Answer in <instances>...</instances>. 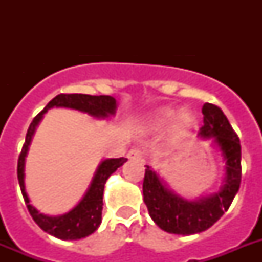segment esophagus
I'll return each mask as SVG.
<instances>
[{
    "label": "esophagus",
    "mask_w": 262,
    "mask_h": 262,
    "mask_svg": "<svg viewBox=\"0 0 262 262\" xmlns=\"http://www.w3.org/2000/svg\"><path fill=\"white\" fill-rule=\"evenodd\" d=\"M127 159L130 160H141L143 159V152L137 149V148H133L130 151L127 152Z\"/></svg>",
    "instance_id": "esophagus-1"
}]
</instances>
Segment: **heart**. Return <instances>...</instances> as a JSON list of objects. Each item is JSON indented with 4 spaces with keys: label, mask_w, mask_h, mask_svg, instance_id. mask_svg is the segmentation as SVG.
<instances>
[{
    "label": "heart",
    "mask_w": 262,
    "mask_h": 262,
    "mask_svg": "<svg viewBox=\"0 0 262 262\" xmlns=\"http://www.w3.org/2000/svg\"><path fill=\"white\" fill-rule=\"evenodd\" d=\"M171 125L170 137L174 141L185 139L193 127V117L186 110L179 111L172 107H162L159 110L154 111L147 119V129L154 133H160L166 130Z\"/></svg>",
    "instance_id": "obj_1"
}]
</instances>
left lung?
Returning <instances> with one entry per match:
<instances>
[{"label":"left lung","instance_id":"left-lung-1","mask_svg":"<svg viewBox=\"0 0 262 262\" xmlns=\"http://www.w3.org/2000/svg\"><path fill=\"white\" fill-rule=\"evenodd\" d=\"M203 115L204 125L199 136L201 139H211L224 160V179L219 190L187 200L172 190L159 172L149 166L145 168L144 203L156 226L170 234L191 235L208 230L230 208L239 190L242 175L239 139L217 106L205 103Z\"/></svg>","mask_w":262,"mask_h":262}]
</instances>
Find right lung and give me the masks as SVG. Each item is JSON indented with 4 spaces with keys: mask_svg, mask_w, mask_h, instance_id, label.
<instances>
[{
    "mask_svg": "<svg viewBox=\"0 0 262 262\" xmlns=\"http://www.w3.org/2000/svg\"><path fill=\"white\" fill-rule=\"evenodd\" d=\"M53 107H65V108H73L81 113H87L94 118H108L115 114L117 110V100L108 95H100V96H92L85 94H59L53 100L47 103V106L39 113L31 122L28 132L26 136V143L23 145L21 154L18 156L17 163V178L21 189L23 197L26 201V205L30 211L32 219L43 231L50 235L62 241H76L91 235L92 232L98 230L102 223V209H103V190L104 183L113 172L118 167H121L127 159L119 158V159H104L95 171L92 182L85 191V194L80 203L75 208L67 213L58 216L45 215L39 212L36 208L31 204L30 197L26 191V183H24V167H26V158L30 149V144L35 135L36 127L42 121L43 115L47 110Z\"/></svg>",
    "mask_w": 262,
    "mask_h": 262,
    "instance_id": "add662e5",
    "label": "right lung"
}]
</instances>
